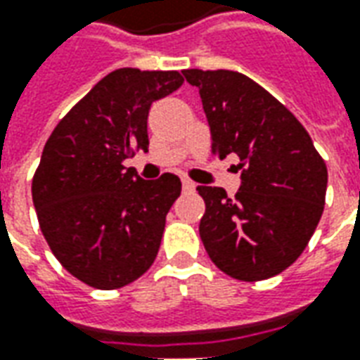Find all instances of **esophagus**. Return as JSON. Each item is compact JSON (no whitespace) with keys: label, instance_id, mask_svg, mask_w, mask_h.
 I'll return each instance as SVG.
<instances>
[{"label":"esophagus","instance_id":"1","mask_svg":"<svg viewBox=\"0 0 360 360\" xmlns=\"http://www.w3.org/2000/svg\"><path fill=\"white\" fill-rule=\"evenodd\" d=\"M195 188H196V185H195V183H193V181H191V179H183V191H185V193H193Z\"/></svg>","mask_w":360,"mask_h":360}]
</instances>
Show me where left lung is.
<instances>
[{
    "mask_svg": "<svg viewBox=\"0 0 360 360\" xmlns=\"http://www.w3.org/2000/svg\"><path fill=\"white\" fill-rule=\"evenodd\" d=\"M198 89L212 152L239 158L241 187H196L206 202L200 239L227 276L258 281L293 264L324 212L328 169L283 103L237 71H183Z\"/></svg>",
    "mask_w": 360,
    "mask_h": 360,
    "instance_id": "1",
    "label": "left lung"
}]
</instances>
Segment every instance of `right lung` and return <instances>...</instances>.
<instances>
[{
  "label": "right lung",
  "mask_w": 360,
  "mask_h": 360,
  "mask_svg": "<svg viewBox=\"0 0 360 360\" xmlns=\"http://www.w3.org/2000/svg\"><path fill=\"white\" fill-rule=\"evenodd\" d=\"M183 84L177 71L115 69L53 129L32 179L40 229L69 274L119 289L156 260L165 216L181 195L173 173L142 179L123 162L148 150L150 105Z\"/></svg>",
  "instance_id": "1"
}]
</instances>
